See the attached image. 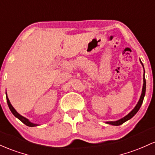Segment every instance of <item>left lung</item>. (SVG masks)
Masks as SVG:
<instances>
[{
    "instance_id": "8db88e82",
    "label": "left lung",
    "mask_w": 155,
    "mask_h": 155,
    "mask_svg": "<svg viewBox=\"0 0 155 155\" xmlns=\"http://www.w3.org/2000/svg\"><path fill=\"white\" fill-rule=\"evenodd\" d=\"M140 63L142 64L143 67V64L142 62H141V61H140ZM145 93H146V79H145V77H144V75H143V85L142 93H141L140 99H139L138 102H137V104H136L135 108H134L133 110H132V111H131L130 113L128 114V115H126V116L124 117V118H120V120H115V121H107L106 123L108 124H111V125H114V126H119V125H120V124H122L124 123V122L127 121V120H130V119L132 118V117H133L134 115H135V114L137 113V111L139 110V109L140 108L141 104H142L143 101L144 96H145Z\"/></svg>"
}]
</instances>
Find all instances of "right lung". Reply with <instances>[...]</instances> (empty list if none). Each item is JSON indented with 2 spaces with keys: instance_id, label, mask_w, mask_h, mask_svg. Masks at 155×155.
Listing matches in <instances>:
<instances>
[{
  "instance_id": "right-lung-1",
  "label": "right lung",
  "mask_w": 155,
  "mask_h": 155,
  "mask_svg": "<svg viewBox=\"0 0 155 155\" xmlns=\"http://www.w3.org/2000/svg\"><path fill=\"white\" fill-rule=\"evenodd\" d=\"M6 101H7V104H8V107H9L10 110H11V112L12 113L13 115H15L16 118H18V119H19L20 120H21L22 122H23L24 124H25L26 126H28V127H36V126H38V124H34V123H31V122L29 121V120L28 119H27L26 118H25V117L22 116L21 115H20L19 113H18V112L15 110V109L13 107L12 105L11 104V103H10L9 100H8V97H7V94L6 93Z\"/></svg>"
}]
</instances>
